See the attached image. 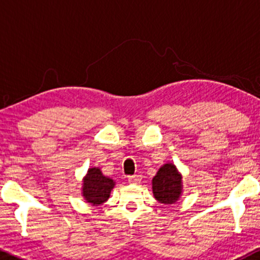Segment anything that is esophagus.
Listing matches in <instances>:
<instances>
[{"instance_id": "esophagus-1", "label": "esophagus", "mask_w": 260, "mask_h": 260, "mask_svg": "<svg viewBox=\"0 0 260 260\" xmlns=\"http://www.w3.org/2000/svg\"><path fill=\"white\" fill-rule=\"evenodd\" d=\"M140 181H142V176H140V175H133V176H128V182H129V183L137 184V183H139Z\"/></svg>"}]
</instances>
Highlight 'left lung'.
<instances>
[{"instance_id": "obj_1", "label": "left lung", "mask_w": 260, "mask_h": 260, "mask_svg": "<svg viewBox=\"0 0 260 260\" xmlns=\"http://www.w3.org/2000/svg\"><path fill=\"white\" fill-rule=\"evenodd\" d=\"M181 175L172 164L161 166L153 178V193L156 201L162 204H172L180 198Z\"/></svg>"}]
</instances>
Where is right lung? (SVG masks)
<instances>
[{
	"label": "right lung",
	"mask_w": 260,
	"mask_h": 260,
	"mask_svg": "<svg viewBox=\"0 0 260 260\" xmlns=\"http://www.w3.org/2000/svg\"><path fill=\"white\" fill-rule=\"evenodd\" d=\"M115 186L111 178H107L101 174L99 169H89L88 175L84 178L83 196L86 202L98 205L109 199L111 189Z\"/></svg>",
	"instance_id": "add662e5"
}]
</instances>
